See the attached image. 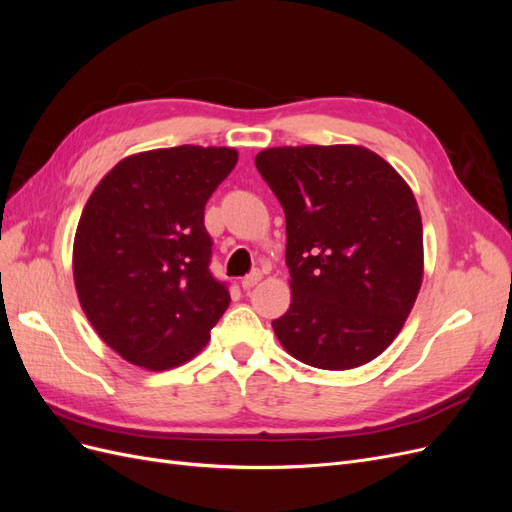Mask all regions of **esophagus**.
Segmentation results:
<instances>
[{
	"label": "esophagus",
	"mask_w": 512,
	"mask_h": 512,
	"mask_svg": "<svg viewBox=\"0 0 512 512\" xmlns=\"http://www.w3.org/2000/svg\"><path fill=\"white\" fill-rule=\"evenodd\" d=\"M260 280H262V273H260V271H254V273L243 277V280H241V288H243V290H250V288H254Z\"/></svg>",
	"instance_id": "esophagus-1"
}]
</instances>
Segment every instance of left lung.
<instances>
[{
    "instance_id": "1",
    "label": "left lung",
    "mask_w": 512,
    "mask_h": 512,
    "mask_svg": "<svg viewBox=\"0 0 512 512\" xmlns=\"http://www.w3.org/2000/svg\"><path fill=\"white\" fill-rule=\"evenodd\" d=\"M256 168L286 213L290 307L273 331L294 359L344 371L391 346L423 284L410 185L361 145L271 147Z\"/></svg>"
}]
</instances>
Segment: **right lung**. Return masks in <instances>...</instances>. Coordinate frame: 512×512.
<instances>
[{"label": "right lung", "mask_w": 512, "mask_h": 512, "mask_svg": "<svg viewBox=\"0 0 512 512\" xmlns=\"http://www.w3.org/2000/svg\"><path fill=\"white\" fill-rule=\"evenodd\" d=\"M237 160L230 147L151 149L123 158L91 192L74 235V286L91 327L128 363H188L226 312L205 205Z\"/></svg>", "instance_id": "obj_1"}]
</instances>
